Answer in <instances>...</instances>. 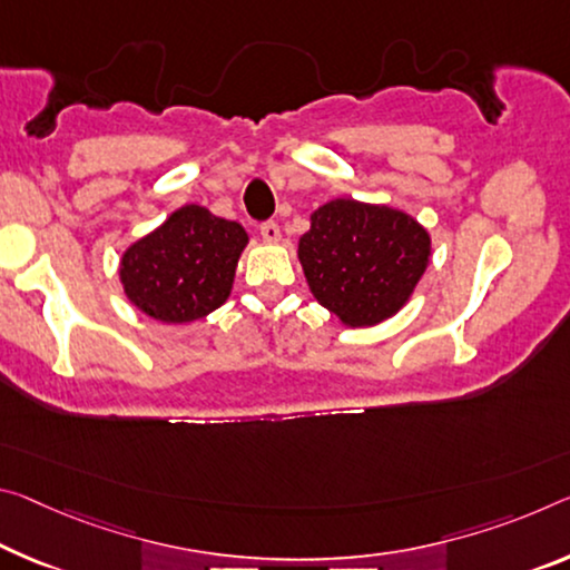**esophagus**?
<instances>
[{
	"mask_svg": "<svg viewBox=\"0 0 570 570\" xmlns=\"http://www.w3.org/2000/svg\"><path fill=\"white\" fill-rule=\"evenodd\" d=\"M261 238H264L266 243H278V238H282V230H278V225L274 220H268L261 225Z\"/></svg>",
	"mask_w": 570,
	"mask_h": 570,
	"instance_id": "obj_1",
	"label": "esophagus"
}]
</instances>
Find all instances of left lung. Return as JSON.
<instances>
[{
	"instance_id": "1",
	"label": "left lung",
	"mask_w": 570,
	"mask_h": 570,
	"mask_svg": "<svg viewBox=\"0 0 570 570\" xmlns=\"http://www.w3.org/2000/svg\"><path fill=\"white\" fill-rule=\"evenodd\" d=\"M299 238L306 284L345 327H375L399 314L431 264V236L391 205L334 197Z\"/></svg>"
}]
</instances>
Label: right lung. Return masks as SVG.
<instances>
[{"label":"right lung","mask_w":570,"mask_h":570,"mask_svg":"<svg viewBox=\"0 0 570 570\" xmlns=\"http://www.w3.org/2000/svg\"><path fill=\"white\" fill-rule=\"evenodd\" d=\"M246 246L240 223L203 205H183L121 253L119 282L141 314L161 324H189L228 302Z\"/></svg>","instance_id":"1"}]
</instances>
